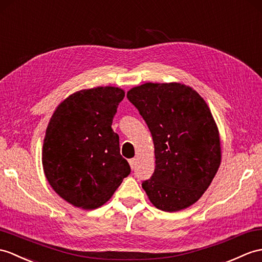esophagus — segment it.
I'll use <instances>...</instances> for the list:
<instances>
[{
	"label": "esophagus",
	"mask_w": 262,
	"mask_h": 262,
	"mask_svg": "<svg viewBox=\"0 0 262 262\" xmlns=\"http://www.w3.org/2000/svg\"><path fill=\"white\" fill-rule=\"evenodd\" d=\"M128 163H129V165H130L132 168H134V167L136 166V160H135V159H130V160L128 161Z\"/></svg>",
	"instance_id": "obj_1"
}]
</instances>
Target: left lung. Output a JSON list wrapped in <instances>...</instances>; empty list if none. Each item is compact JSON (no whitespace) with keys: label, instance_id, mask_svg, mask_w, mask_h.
I'll return each mask as SVG.
<instances>
[{"label":"left lung","instance_id":"left-lung-1","mask_svg":"<svg viewBox=\"0 0 262 262\" xmlns=\"http://www.w3.org/2000/svg\"><path fill=\"white\" fill-rule=\"evenodd\" d=\"M127 98L147 124L155 169L142 183L157 209L175 212L208 190L221 163L220 136L209 106L195 90L178 82H146Z\"/></svg>","mask_w":262,"mask_h":262}]
</instances>
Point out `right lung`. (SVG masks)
<instances>
[{
    "mask_svg": "<svg viewBox=\"0 0 262 262\" xmlns=\"http://www.w3.org/2000/svg\"><path fill=\"white\" fill-rule=\"evenodd\" d=\"M123 89L97 87L70 95L46 130L42 165L49 184L67 202L94 210L112 198L130 166L112 128Z\"/></svg>",
    "mask_w": 262,
    "mask_h": 262,
    "instance_id": "right-lung-1",
    "label": "right lung"
}]
</instances>
